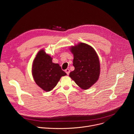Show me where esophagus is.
Wrapping results in <instances>:
<instances>
[{
  "label": "esophagus",
  "mask_w": 134,
  "mask_h": 134,
  "mask_svg": "<svg viewBox=\"0 0 134 134\" xmlns=\"http://www.w3.org/2000/svg\"><path fill=\"white\" fill-rule=\"evenodd\" d=\"M65 72H66V74H67V75H69V72H70V70H69L68 68H67V69L65 70Z\"/></svg>",
  "instance_id": "34e87169"
}]
</instances>
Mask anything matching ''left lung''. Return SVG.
<instances>
[{
    "mask_svg": "<svg viewBox=\"0 0 134 134\" xmlns=\"http://www.w3.org/2000/svg\"><path fill=\"white\" fill-rule=\"evenodd\" d=\"M70 51L74 54V70L69 76L82 89L90 88L98 80L100 74V64L98 55L90 45L80 43L72 46Z\"/></svg>",
    "mask_w": 134,
    "mask_h": 134,
    "instance_id": "8db88e82",
    "label": "left lung"
}]
</instances>
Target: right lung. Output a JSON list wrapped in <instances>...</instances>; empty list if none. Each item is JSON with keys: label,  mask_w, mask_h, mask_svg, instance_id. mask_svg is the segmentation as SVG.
I'll return each mask as SVG.
<instances>
[{"label": "right lung", "mask_w": 134, "mask_h": 134, "mask_svg": "<svg viewBox=\"0 0 134 134\" xmlns=\"http://www.w3.org/2000/svg\"><path fill=\"white\" fill-rule=\"evenodd\" d=\"M52 58L43 50L38 52L34 59L32 74L38 86L45 91L52 90L61 77L66 75L58 64L52 63Z\"/></svg>", "instance_id": "add662e5"}]
</instances>
